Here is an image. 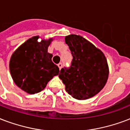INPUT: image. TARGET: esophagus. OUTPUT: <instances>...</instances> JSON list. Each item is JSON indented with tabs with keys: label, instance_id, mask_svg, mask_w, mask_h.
<instances>
[{
	"label": "esophagus",
	"instance_id": "1",
	"mask_svg": "<svg viewBox=\"0 0 130 130\" xmlns=\"http://www.w3.org/2000/svg\"><path fill=\"white\" fill-rule=\"evenodd\" d=\"M58 67H59V68H60V70L61 69V68H62V66H63V64H62V62H60V63H59V64H58Z\"/></svg>",
	"mask_w": 130,
	"mask_h": 130
}]
</instances>
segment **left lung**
<instances>
[{"mask_svg": "<svg viewBox=\"0 0 130 130\" xmlns=\"http://www.w3.org/2000/svg\"><path fill=\"white\" fill-rule=\"evenodd\" d=\"M72 56L69 67L60 70L59 77L66 91L77 100H85L101 91L108 76L106 57L100 49L81 36L65 37Z\"/></svg>", "mask_w": 130, "mask_h": 130, "instance_id": "1", "label": "left lung"}]
</instances>
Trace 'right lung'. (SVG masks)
I'll return each instance as SVG.
<instances>
[{
  "label": "right lung",
  "instance_id": "right-lung-1",
  "mask_svg": "<svg viewBox=\"0 0 130 130\" xmlns=\"http://www.w3.org/2000/svg\"><path fill=\"white\" fill-rule=\"evenodd\" d=\"M39 37L28 39L12 55L9 69L14 82L22 90L30 94L42 91L47 83L60 70L52 62V54L47 52L52 41L42 40Z\"/></svg>",
  "mask_w": 130,
  "mask_h": 130
}]
</instances>
